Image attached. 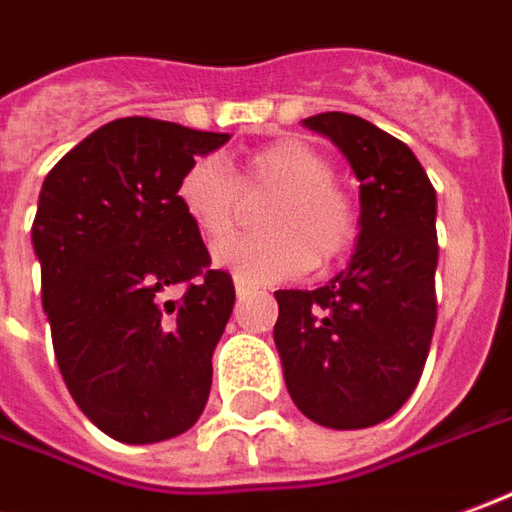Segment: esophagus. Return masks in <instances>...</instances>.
<instances>
[{
    "label": "esophagus",
    "instance_id": "34e87169",
    "mask_svg": "<svg viewBox=\"0 0 512 512\" xmlns=\"http://www.w3.org/2000/svg\"><path fill=\"white\" fill-rule=\"evenodd\" d=\"M250 292H256V287L248 284V281H239V278H236V295H239V298H245V295H250Z\"/></svg>",
    "mask_w": 512,
    "mask_h": 512
}]
</instances>
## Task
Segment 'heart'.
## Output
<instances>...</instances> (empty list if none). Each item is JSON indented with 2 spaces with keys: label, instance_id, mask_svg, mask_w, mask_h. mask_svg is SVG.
I'll use <instances>...</instances> for the list:
<instances>
[{
  "label": "heart",
  "instance_id": "obj_1",
  "mask_svg": "<svg viewBox=\"0 0 512 512\" xmlns=\"http://www.w3.org/2000/svg\"><path fill=\"white\" fill-rule=\"evenodd\" d=\"M240 183L214 155L183 169L175 200L206 242L234 234L245 197L273 195L262 211L264 234L225 242L214 264L248 284L301 276L312 264L326 270L343 262L359 236L351 195L334 183V164L303 139H278L245 155Z\"/></svg>",
  "mask_w": 512,
  "mask_h": 512
}]
</instances>
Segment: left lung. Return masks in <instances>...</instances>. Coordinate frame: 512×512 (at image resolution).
Wrapping results in <instances>:
<instances>
[{"instance_id":"obj_1","label":"left lung","mask_w":512,"mask_h":512,"mask_svg":"<svg viewBox=\"0 0 512 512\" xmlns=\"http://www.w3.org/2000/svg\"><path fill=\"white\" fill-rule=\"evenodd\" d=\"M359 181L357 250L317 290H278L273 329L295 407L329 429L382 424L412 396L438 320V195L421 161L368 119H303Z\"/></svg>"}]
</instances>
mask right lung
Segmentation results:
<instances>
[{
  "instance_id": "right-lung-1",
  "label": "right lung",
  "mask_w": 512,
  "mask_h": 512,
  "mask_svg": "<svg viewBox=\"0 0 512 512\" xmlns=\"http://www.w3.org/2000/svg\"><path fill=\"white\" fill-rule=\"evenodd\" d=\"M125 116L49 169L33 248L55 359L74 404L119 443H158L195 426L234 281L175 200L181 172L228 142ZM186 283L181 302L163 290Z\"/></svg>"
}]
</instances>
